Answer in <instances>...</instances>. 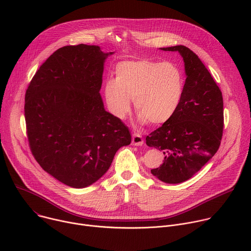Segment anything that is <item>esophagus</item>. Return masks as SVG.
Listing matches in <instances>:
<instances>
[{
  "label": "esophagus",
  "mask_w": 251,
  "mask_h": 251,
  "mask_svg": "<svg viewBox=\"0 0 251 251\" xmlns=\"http://www.w3.org/2000/svg\"><path fill=\"white\" fill-rule=\"evenodd\" d=\"M132 144L134 146H142L143 144H144V140H143V137L138 133H134L133 137H132Z\"/></svg>",
  "instance_id": "34e87169"
}]
</instances>
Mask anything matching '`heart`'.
<instances>
[{
    "label": "heart",
    "mask_w": 251,
    "mask_h": 251,
    "mask_svg": "<svg viewBox=\"0 0 251 251\" xmlns=\"http://www.w3.org/2000/svg\"><path fill=\"white\" fill-rule=\"evenodd\" d=\"M115 79L104 83L107 107L117 119H124L134 101L141 124L153 125L169 121L181 105L186 77L183 68L176 62L148 58L124 60L115 67Z\"/></svg>",
    "instance_id": "b5f03b06"
}]
</instances>
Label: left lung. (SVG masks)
Segmentation results:
<instances>
[{
  "instance_id": "left-lung-1",
  "label": "left lung",
  "mask_w": 251,
  "mask_h": 251,
  "mask_svg": "<svg viewBox=\"0 0 251 251\" xmlns=\"http://www.w3.org/2000/svg\"><path fill=\"white\" fill-rule=\"evenodd\" d=\"M177 51L185 62L186 84L175 115L146 137V144L164 154L151 173L167 184L183 183L198 173L220 148L224 131V100L220 87L199 56L185 46Z\"/></svg>"
}]
</instances>
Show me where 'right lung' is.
<instances>
[{
    "mask_svg": "<svg viewBox=\"0 0 251 251\" xmlns=\"http://www.w3.org/2000/svg\"><path fill=\"white\" fill-rule=\"evenodd\" d=\"M114 52L98 46H67L38 69L25 97L30 151L62 184L81 189L98 181L123 146L125 124L104 109L99 93L104 61Z\"/></svg>",
    "mask_w": 251,
    "mask_h": 251,
    "instance_id": "obj_1",
    "label": "right lung"
}]
</instances>
